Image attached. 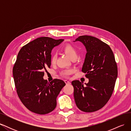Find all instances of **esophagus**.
I'll use <instances>...</instances> for the list:
<instances>
[{"mask_svg": "<svg viewBox=\"0 0 131 131\" xmlns=\"http://www.w3.org/2000/svg\"><path fill=\"white\" fill-rule=\"evenodd\" d=\"M64 82H66V84H70V82L69 81H68V80H65Z\"/></svg>", "mask_w": 131, "mask_h": 131, "instance_id": "obj_1", "label": "esophagus"}]
</instances>
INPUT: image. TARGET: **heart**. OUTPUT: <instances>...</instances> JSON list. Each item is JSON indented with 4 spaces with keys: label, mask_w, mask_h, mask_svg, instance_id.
Wrapping results in <instances>:
<instances>
[{
    "label": "heart",
    "mask_w": 131,
    "mask_h": 131,
    "mask_svg": "<svg viewBox=\"0 0 131 131\" xmlns=\"http://www.w3.org/2000/svg\"><path fill=\"white\" fill-rule=\"evenodd\" d=\"M62 50L63 52L65 53L69 58L71 59L74 58H77V50L75 47L71 44H66L63 46ZM57 59V56L55 54H52L50 58V62L52 64H54L56 63ZM72 70L70 69H67L63 70L61 72V75L64 77H68L69 75L72 73Z\"/></svg>",
    "instance_id": "obj_1"
}]
</instances>
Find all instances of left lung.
I'll return each instance as SVG.
<instances>
[{"label":"left lung","mask_w":131,"mask_h":131,"mask_svg":"<svg viewBox=\"0 0 131 131\" xmlns=\"http://www.w3.org/2000/svg\"><path fill=\"white\" fill-rule=\"evenodd\" d=\"M83 43L87 50L82 72L89 82H72L78 108L91 113L102 108L113 94L117 77V66L112 50L106 43L89 35H82L75 41Z\"/></svg>","instance_id":"8db88e82"}]
</instances>
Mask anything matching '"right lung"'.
<instances>
[{
    "label": "right lung",
    "instance_id": "obj_1",
    "mask_svg": "<svg viewBox=\"0 0 131 131\" xmlns=\"http://www.w3.org/2000/svg\"><path fill=\"white\" fill-rule=\"evenodd\" d=\"M63 39L40 37L23 46L13 67V77L19 98L31 112L44 115L53 111L56 99L66 85L60 79L48 82L43 80L44 70L50 68L51 52Z\"/></svg>",
    "mask_w": 131,
    "mask_h": 131
}]
</instances>
